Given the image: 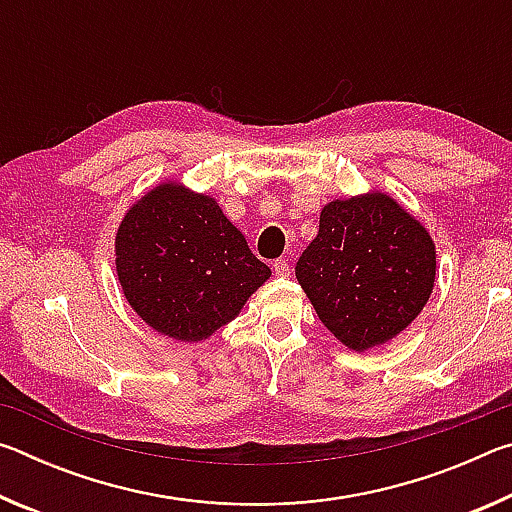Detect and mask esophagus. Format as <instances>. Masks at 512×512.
<instances>
[{
  "label": "esophagus",
  "mask_w": 512,
  "mask_h": 512,
  "mask_svg": "<svg viewBox=\"0 0 512 512\" xmlns=\"http://www.w3.org/2000/svg\"><path fill=\"white\" fill-rule=\"evenodd\" d=\"M273 271H275V275L287 277V275L291 273V266H289L287 259H275V262H273Z\"/></svg>",
  "instance_id": "obj_1"
}]
</instances>
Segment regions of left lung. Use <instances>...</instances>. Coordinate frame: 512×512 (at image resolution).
Returning a JSON list of instances; mask_svg holds the SVG:
<instances>
[{
    "mask_svg": "<svg viewBox=\"0 0 512 512\" xmlns=\"http://www.w3.org/2000/svg\"><path fill=\"white\" fill-rule=\"evenodd\" d=\"M296 277L323 325L366 352L409 327L436 282V246L424 225L381 192L336 198Z\"/></svg>",
    "mask_w": 512,
    "mask_h": 512,
    "instance_id": "left-lung-1",
    "label": "left lung"
}]
</instances>
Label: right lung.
<instances>
[{"label": "right lung", "mask_w": 512, "mask_h": 512, "mask_svg": "<svg viewBox=\"0 0 512 512\" xmlns=\"http://www.w3.org/2000/svg\"><path fill=\"white\" fill-rule=\"evenodd\" d=\"M115 264L137 316L185 343L237 318L271 277L212 196L173 180L146 192L121 219Z\"/></svg>", "instance_id": "1"}]
</instances>
